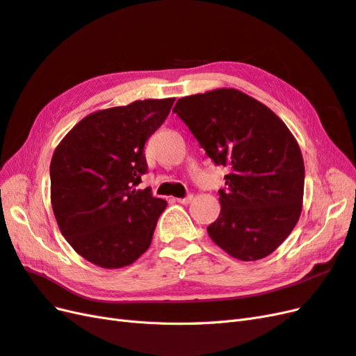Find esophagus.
Instances as JSON below:
<instances>
[{
	"instance_id": "obj_1",
	"label": "esophagus",
	"mask_w": 356,
	"mask_h": 356,
	"mask_svg": "<svg viewBox=\"0 0 356 356\" xmlns=\"http://www.w3.org/2000/svg\"><path fill=\"white\" fill-rule=\"evenodd\" d=\"M193 200V195H187L186 197H182V199H177V202L178 203H182V204H187V203H190Z\"/></svg>"
}]
</instances>
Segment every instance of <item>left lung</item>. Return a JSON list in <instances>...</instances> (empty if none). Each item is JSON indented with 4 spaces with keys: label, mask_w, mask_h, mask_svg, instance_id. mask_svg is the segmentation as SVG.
Segmentation results:
<instances>
[{
    "label": "left lung",
    "mask_w": 356,
    "mask_h": 356,
    "mask_svg": "<svg viewBox=\"0 0 356 356\" xmlns=\"http://www.w3.org/2000/svg\"><path fill=\"white\" fill-rule=\"evenodd\" d=\"M174 113L213 163L229 169L209 238L242 261L272 254L296 227L303 203L305 161L293 134L270 108L236 89L186 96Z\"/></svg>",
    "instance_id": "8db88e82"
}]
</instances>
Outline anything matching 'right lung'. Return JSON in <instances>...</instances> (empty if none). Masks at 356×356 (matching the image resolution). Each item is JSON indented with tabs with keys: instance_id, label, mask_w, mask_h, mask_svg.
I'll return each mask as SVG.
<instances>
[{
	"instance_id": "right-lung-1",
	"label": "right lung",
	"mask_w": 356,
	"mask_h": 356,
	"mask_svg": "<svg viewBox=\"0 0 356 356\" xmlns=\"http://www.w3.org/2000/svg\"><path fill=\"white\" fill-rule=\"evenodd\" d=\"M175 98L135 101L84 117L56 147L50 163L51 208L60 233L86 260L120 268L153 239L166 200L138 188L147 174L144 145Z\"/></svg>"
}]
</instances>
